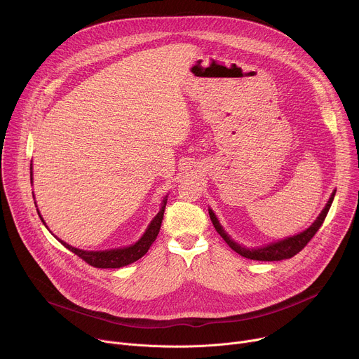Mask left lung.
<instances>
[{"label": "left lung", "mask_w": 359, "mask_h": 359, "mask_svg": "<svg viewBox=\"0 0 359 359\" xmlns=\"http://www.w3.org/2000/svg\"><path fill=\"white\" fill-rule=\"evenodd\" d=\"M334 196H335V190L332 191V194H331V197L327 203V206L323 209L321 215L317 217V220L309 229L304 230L302 233H299L297 236L287 237L281 241L271 243V244H267L264 247H257V248H247V247H243V245L237 244L236 241H233L230 238V236L224 231L222 224L219 223V220H217V217H216V215L213 213L212 209H209V215H210V219H212V223H213L216 231L222 236V238L229 244L230 248H233L236 252L243 255V257L250 259V260H257V262H280V260L294 257V255L297 252H299L306 244H309V241L316 236V233L320 230V227L323 226V223H324V220L328 215V210H330L331 204H332Z\"/></svg>", "instance_id": "8db88e82"}]
</instances>
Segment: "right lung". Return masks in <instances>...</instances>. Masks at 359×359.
Wrapping results in <instances>:
<instances>
[{
    "instance_id": "add662e5",
    "label": "right lung",
    "mask_w": 359,
    "mask_h": 359,
    "mask_svg": "<svg viewBox=\"0 0 359 359\" xmlns=\"http://www.w3.org/2000/svg\"><path fill=\"white\" fill-rule=\"evenodd\" d=\"M31 180H32V163H31ZM166 203H168V196L162 201L161 212L155 216V219L150 222V224L147 226L143 236L135 244H132L129 247L112 248V250H104V251H86V250L75 248V247L67 244L65 241H62L61 238H58L57 236L55 237L58 238L60 243H62V245H65L69 251L76 254L79 259H82L85 263H88L92 267H96V269H121V267H125V266L132 264L136 260L142 259L143 255L147 252V250L150 248V245L153 244V241L156 240V237L159 234V230H161V226H162ZM39 217H41V215H39ZM41 220L45 224L42 217H41ZM45 227H46V224H45Z\"/></svg>"
}]
</instances>
